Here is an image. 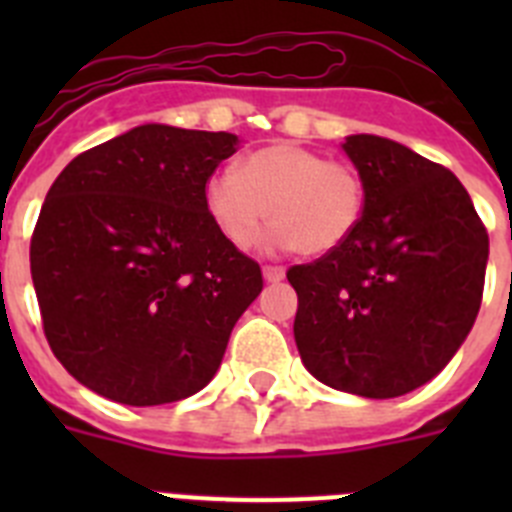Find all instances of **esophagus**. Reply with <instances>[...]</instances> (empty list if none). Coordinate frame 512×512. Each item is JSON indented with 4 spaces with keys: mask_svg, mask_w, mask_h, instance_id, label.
<instances>
[{
    "mask_svg": "<svg viewBox=\"0 0 512 512\" xmlns=\"http://www.w3.org/2000/svg\"><path fill=\"white\" fill-rule=\"evenodd\" d=\"M264 279L269 284H277V282H282L284 279V269L282 266H264Z\"/></svg>",
    "mask_w": 512,
    "mask_h": 512,
    "instance_id": "34e87169",
    "label": "esophagus"
}]
</instances>
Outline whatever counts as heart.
Segmentation results:
<instances>
[{
	"instance_id": "heart-1",
	"label": "heart",
	"mask_w": 512,
	"mask_h": 512,
	"mask_svg": "<svg viewBox=\"0 0 512 512\" xmlns=\"http://www.w3.org/2000/svg\"><path fill=\"white\" fill-rule=\"evenodd\" d=\"M205 207L217 233L248 248L271 217V243L307 256L336 251L364 220L366 187L346 161L297 143H271L210 176Z\"/></svg>"
}]
</instances>
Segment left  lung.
I'll use <instances>...</instances> for the list:
<instances>
[{
	"instance_id": "left-lung-1",
	"label": "left lung",
	"mask_w": 512,
	"mask_h": 512,
	"mask_svg": "<svg viewBox=\"0 0 512 512\" xmlns=\"http://www.w3.org/2000/svg\"><path fill=\"white\" fill-rule=\"evenodd\" d=\"M343 151L364 179V220L341 248L287 271L295 341L315 379L387 400L436 377L469 336L490 238L441 164L379 135H348Z\"/></svg>"
}]
</instances>
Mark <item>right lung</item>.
I'll return each instance as SVG.
<instances>
[{
    "label": "right lung",
    "instance_id": "add662e5",
    "mask_svg": "<svg viewBox=\"0 0 512 512\" xmlns=\"http://www.w3.org/2000/svg\"><path fill=\"white\" fill-rule=\"evenodd\" d=\"M238 135L140 125L58 174L30 241L45 338L107 400L148 408L200 392L264 289L207 215Z\"/></svg>",
    "mask_w": 512,
    "mask_h": 512
}]
</instances>
